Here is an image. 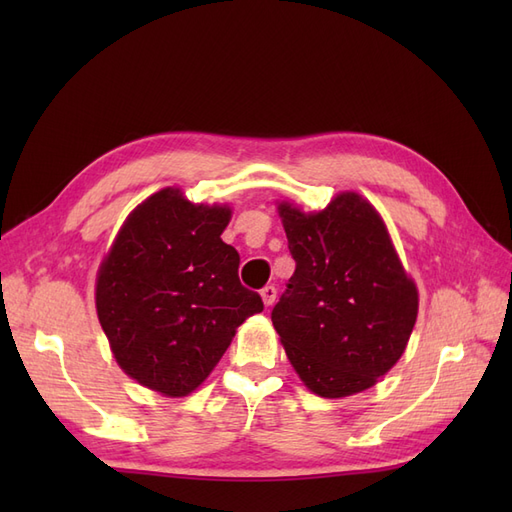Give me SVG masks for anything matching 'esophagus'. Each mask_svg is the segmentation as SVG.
I'll use <instances>...</instances> for the list:
<instances>
[{
  "instance_id": "obj_1",
  "label": "esophagus",
  "mask_w": 512,
  "mask_h": 512,
  "mask_svg": "<svg viewBox=\"0 0 512 512\" xmlns=\"http://www.w3.org/2000/svg\"><path fill=\"white\" fill-rule=\"evenodd\" d=\"M260 297H262V303H265L267 307H271L277 299V288L275 286H265L260 290Z\"/></svg>"
}]
</instances>
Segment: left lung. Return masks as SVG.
I'll return each mask as SVG.
<instances>
[{
	"instance_id": "1",
	"label": "left lung",
	"mask_w": 512,
	"mask_h": 512,
	"mask_svg": "<svg viewBox=\"0 0 512 512\" xmlns=\"http://www.w3.org/2000/svg\"><path fill=\"white\" fill-rule=\"evenodd\" d=\"M297 262L271 312L288 361L309 391L348 397L374 386L404 354L418 290L378 211L356 192L327 209L277 207Z\"/></svg>"
}]
</instances>
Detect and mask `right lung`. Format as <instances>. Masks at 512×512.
Instances as JSON below:
<instances>
[{"instance_id":"add662e5","label":"right lung","mask_w":512,"mask_h":512,"mask_svg":"<svg viewBox=\"0 0 512 512\" xmlns=\"http://www.w3.org/2000/svg\"><path fill=\"white\" fill-rule=\"evenodd\" d=\"M230 213L164 188L128 215L100 265L96 309L115 361L166 397L198 389L239 324L265 307L220 239Z\"/></svg>"}]
</instances>
